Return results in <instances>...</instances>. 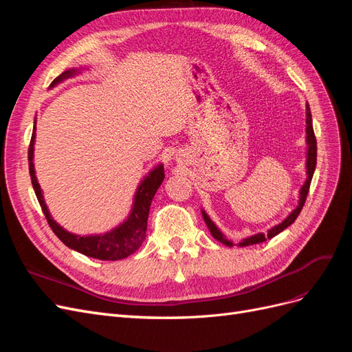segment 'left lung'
Here are the masks:
<instances>
[{
	"instance_id": "left-lung-1",
	"label": "left lung",
	"mask_w": 352,
	"mask_h": 352,
	"mask_svg": "<svg viewBox=\"0 0 352 352\" xmlns=\"http://www.w3.org/2000/svg\"><path fill=\"white\" fill-rule=\"evenodd\" d=\"M305 142H307V162H305V168H307V179L304 185L301 186L300 189V199H298V206L289 212V214L286 216L285 220H282L279 225H276L273 228H270L267 232L263 233V232H258L255 233V235H251L248 238L242 239L238 247H248V245H255V243H261L267 239H272L273 236L279 235V233L282 230H285L287 226H291L292 223L296 220L298 214H300L302 207H304V202L307 199V194H308V189H310V184H311V179H313V175H314V170H316V163H317V142H316V136H314V131H313V119H311V111H310V105H308V102L305 104ZM202 212V217H204V221L206 225L208 226L210 229V233L212 236H214L219 242L228 245V247H233V242L229 241L225 235H223V232L214 225V221H212L207 212L204 210H201Z\"/></svg>"
}]
</instances>
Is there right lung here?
Returning <instances> with one entry per match:
<instances>
[{"label":"right lung","mask_w":352,"mask_h":352,"mask_svg":"<svg viewBox=\"0 0 352 352\" xmlns=\"http://www.w3.org/2000/svg\"><path fill=\"white\" fill-rule=\"evenodd\" d=\"M83 69L87 67L69 69L66 72H63L60 76H57L54 80H52L50 88H54L63 80L76 76V74H79ZM35 138H36V117L34 122V132H32V140H30L29 153H28L29 173L32 179V186L35 189V194L41 204V208L44 211L45 219L52 232L56 233L66 247L87 255V257H91V258L104 260V261H117V260L129 257V255L140 248L142 242L145 241L148 212H150L151 202L157 192V189L164 180L163 163L155 166L151 172H148V175L144 176L141 184L136 188L129 216H127V219L123 220L119 226H116L110 232L100 233V235H76V233H72L65 228H61L58 223L52 219L51 212L45 204L44 194H42V189L38 184L36 173H35V164H34Z\"/></svg>","instance_id":"obj_1"}]
</instances>
